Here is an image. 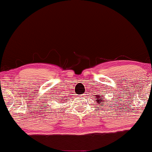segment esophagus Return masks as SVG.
Instances as JSON below:
<instances>
[{"label":"esophagus","instance_id":"34e87169","mask_svg":"<svg viewBox=\"0 0 152 152\" xmlns=\"http://www.w3.org/2000/svg\"><path fill=\"white\" fill-rule=\"evenodd\" d=\"M81 97H86V94H82V95L81 96Z\"/></svg>","mask_w":152,"mask_h":152}]
</instances>
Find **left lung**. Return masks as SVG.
Returning a JSON list of instances; mask_svg holds the SVG:
<instances>
[{
	"label": "left lung",
	"mask_w": 152,
	"mask_h": 152,
	"mask_svg": "<svg viewBox=\"0 0 152 152\" xmlns=\"http://www.w3.org/2000/svg\"><path fill=\"white\" fill-rule=\"evenodd\" d=\"M95 96H96V101H97L96 103H97V104H99V105L104 104V102H108V101H106V99H104H104H102L103 98H104V95L101 96L100 94H99V95H96Z\"/></svg>",
	"instance_id": "1"
}]
</instances>
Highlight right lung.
Segmentation results:
<instances>
[{
  "label": "right lung",
  "mask_w": 152,
  "mask_h": 152,
  "mask_svg": "<svg viewBox=\"0 0 152 152\" xmlns=\"http://www.w3.org/2000/svg\"><path fill=\"white\" fill-rule=\"evenodd\" d=\"M62 98V97H61ZM64 98H66V97H64ZM68 100H69V99H68ZM61 102H63V99H61ZM61 104H62V103H61Z\"/></svg>",
  "instance_id": "right-lung-1"
}]
</instances>
